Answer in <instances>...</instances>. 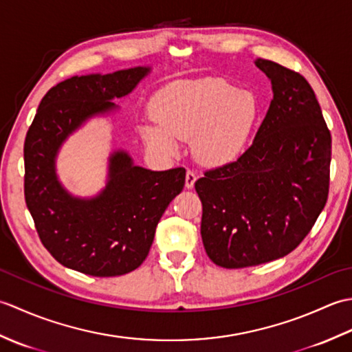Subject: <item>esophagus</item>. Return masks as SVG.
<instances>
[{
    "mask_svg": "<svg viewBox=\"0 0 352 352\" xmlns=\"http://www.w3.org/2000/svg\"><path fill=\"white\" fill-rule=\"evenodd\" d=\"M195 182H197V174H195V172H193V170L186 172V188L192 189L193 186H195Z\"/></svg>",
    "mask_w": 352,
    "mask_h": 352,
    "instance_id": "1",
    "label": "esophagus"
}]
</instances>
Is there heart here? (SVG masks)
<instances>
[{
    "mask_svg": "<svg viewBox=\"0 0 352 352\" xmlns=\"http://www.w3.org/2000/svg\"><path fill=\"white\" fill-rule=\"evenodd\" d=\"M157 121H145L140 133L157 151L177 155L180 140L192 138V153L204 166L219 168L236 162L250 144L260 121L256 94L239 91L222 80L175 83L154 102Z\"/></svg>",
    "mask_w": 352,
    "mask_h": 352,
    "instance_id": "1",
    "label": "heart"
}]
</instances>
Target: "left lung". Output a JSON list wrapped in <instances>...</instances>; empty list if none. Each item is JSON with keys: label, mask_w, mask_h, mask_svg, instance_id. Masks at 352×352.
I'll return each mask as SVG.
<instances>
[{"label": "left lung", "mask_w": 352, "mask_h": 352, "mask_svg": "<svg viewBox=\"0 0 352 352\" xmlns=\"http://www.w3.org/2000/svg\"><path fill=\"white\" fill-rule=\"evenodd\" d=\"M274 98L252 145L195 183L201 237L214 265L239 269L287 256L310 233L330 188L331 134L301 74L257 58Z\"/></svg>", "instance_id": "obj_1"}]
</instances>
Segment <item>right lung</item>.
I'll return each mask as SVG.
<instances>
[{
    "label": "right lung",
    "mask_w": 352,
    "mask_h": 352,
    "mask_svg": "<svg viewBox=\"0 0 352 352\" xmlns=\"http://www.w3.org/2000/svg\"><path fill=\"white\" fill-rule=\"evenodd\" d=\"M149 72L136 66L65 80L43 96L28 129L25 203L45 248L74 271L116 276L139 267L162 214L184 188V168L145 169L124 149L110 154L106 188L92 198L74 197L57 177L63 142L91 118L118 110L113 100L133 92Z\"/></svg>",
    "instance_id": "obj_1"
}]
</instances>
